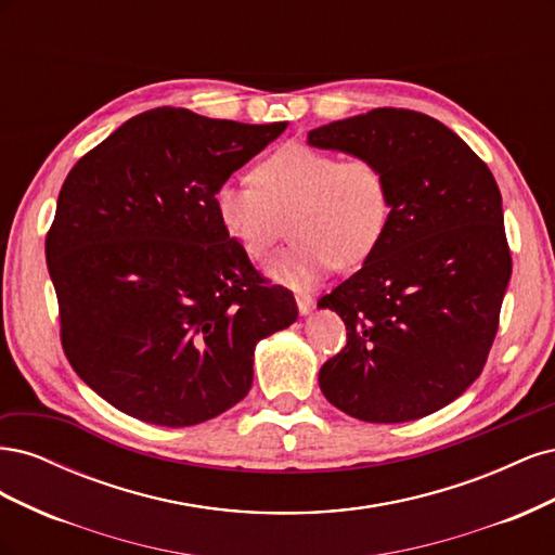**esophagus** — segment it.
Listing matches in <instances>:
<instances>
[{"instance_id":"34e87169","label":"esophagus","mask_w":555,"mask_h":555,"mask_svg":"<svg viewBox=\"0 0 555 555\" xmlns=\"http://www.w3.org/2000/svg\"><path fill=\"white\" fill-rule=\"evenodd\" d=\"M296 306H298V312H300V314H308V312L312 310V306H314L312 294L298 292V294H296Z\"/></svg>"}]
</instances>
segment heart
<instances>
[{
	"instance_id": "1",
	"label": "heart",
	"mask_w": 555,
	"mask_h": 555,
	"mask_svg": "<svg viewBox=\"0 0 555 555\" xmlns=\"http://www.w3.org/2000/svg\"><path fill=\"white\" fill-rule=\"evenodd\" d=\"M255 182L227 180L212 204L227 236L261 259L282 236L294 238L268 266L287 287H310L333 266L351 271L375 255L391 222V188L382 166L363 155L289 143L266 155Z\"/></svg>"
}]
</instances>
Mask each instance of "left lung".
<instances>
[{
  "label": "left lung",
  "mask_w": 555,
  "mask_h": 555,
  "mask_svg": "<svg viewBox=\"0 0 555 555\" xmlns=\"http://www.w3.org/2000/svg\"><path fill=\"white\" fill-rule=\"evenodd\" d=\"M308 143L375 159L391 188L375 255L317 304L347 326L319 386L371 424L438 412L481 375L498 333L512 275L498 182L449 127L408 108L324 125Z\"/></svg>",
  "instance_id": "left-lung-1"
}]
</instances>
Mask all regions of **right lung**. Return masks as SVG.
I'll use <instances>...</instances> for the list:
<instances>
[{"instance_id": "1", "label": "right lung", "mask_w": 555, "mask_h": 555, "mask_svg": "<svg viewBox=\"0 0 555 555\" xmlns=\"http://www.w3.org/2000/svg\"><path fill=\"white\" fill-rule=\"evenodd\" d=\"M287 122L188 108L131 117L66 176L46 261L66 359L113 408L194 426L243 400L255 345L296 322L217 220L212 196Z\"/></svg>"}]
</instances>
